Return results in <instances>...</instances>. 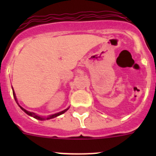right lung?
<instances>
[{
    "label": "right lung",
    "instance_id": "1",
    "mask_svg": "<svg viewBox=\"0 0 156 156\" xmlns=\"http://www.w3.org/2000/svg\"><path fill=\"white\" fill-rule=\"evenodd\" d=\"M12 89H13V88H12ZM13 96H14V98H15V100H16V101L17 100V99H16V94H15V92H14V90H13ZM17 104H18V103H17ZM18 105H19V104H18ZM19 107H20V108H21V109L23 110V111H24L25 112H26V113L27 114V115H30V116H32V117H34V118H35V119H39V120H45V119H52V118H55V117H57V116H58V115H62V114L65 113V112H66L69 109V108H66V109H65V110H63V111L60 112H58V113L54 114V115H50V116L46 117V118H45V117L39 116V115H37V114L34 113V112H31L27 111V110L24 109V108H23V107H21V106L19 105Z\"/></svg>",
    "mask_w": 156,
    "mask_h": 156
}]
</instances>
